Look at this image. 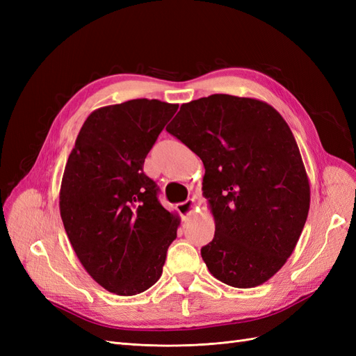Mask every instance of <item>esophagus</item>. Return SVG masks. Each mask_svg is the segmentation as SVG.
<instances>
[{"label":"esophagus","instance_id":"obj_1","mask_svg":"<svg viewBox=\"0 0 356 356\" xmlns=\"http://www.w3.org/2000/svg\"><path fill=\"white\" fill-rule=\"evenodd\" d=\"M195 207H196V200L187 199L186 202L177 203V211L181 213V217H187V215H190L193 209H195Z\"/></svg>","mask_w":356,"mask_h":356}]
</instances>
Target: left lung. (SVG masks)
Segmentation results:
<instances>
[{
    "mask_svg": "<svg viewBox=\"0 0 356 356\" xmlns=\"http://www.w3.org/2000/svg\"><path fill=\"white\" fill-rule=\"evenodd\" d=\"M166 131L203 161L215 234L200 254L211 275L234 288L264 284L293 254L310 207L289 126L263 101L218 93L182 104Z\"/></svg>",
    "mask_w": 356,
    "mask_h": 356,
    "instance_id": "left-lung-1",
    "label": "left lung"
}]
</instances>
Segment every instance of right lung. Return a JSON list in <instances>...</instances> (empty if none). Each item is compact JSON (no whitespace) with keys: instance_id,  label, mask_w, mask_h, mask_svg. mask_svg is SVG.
I'll return each instance as SVG.
<instances>
[{"instance_id":"obj_1","label":"right lung","mask_w":356,"mask_h":356,"mask_svg":"<svg viewBox=\"0 0 356 356\" xmlns=\"http://www.w3.org/2000/svg\"><path fill=\"white\" fill-rule=\"evenodd\" d=\"M177 104L132 99L93 111L62 177L59 208L80 263L117 296L153 286L179 217L161 207L144 161Z\"/></svg>"}]
</instances>
